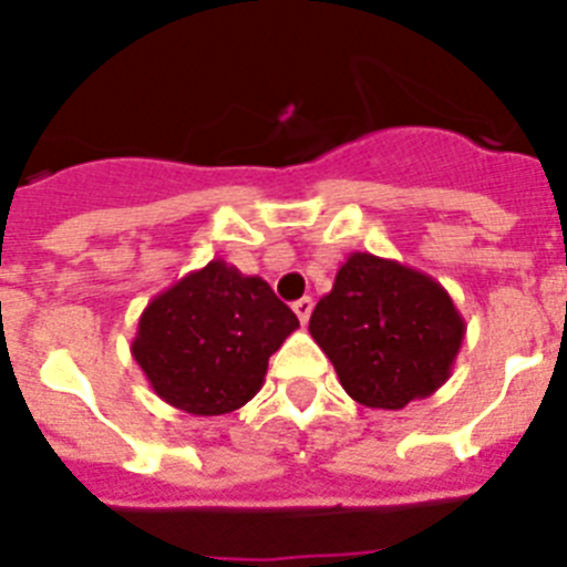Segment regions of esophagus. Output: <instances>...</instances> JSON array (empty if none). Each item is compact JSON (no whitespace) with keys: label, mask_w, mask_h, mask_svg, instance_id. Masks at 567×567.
<instances>
[{"label":"esophagus","mask_w":567,"mask_h":567,"mask_svg":"<svg viewBox=\"0 0 567 567\" xmlns=\"http://www.w3.org/2000/svg\"><path fill=\"white\" fill-rule=\"evenodd\" d=\"M312 298H300V300H295L292 303V309H295V315H298V320L300 323H309V315H312Z\"/></svg>","instance_id":"1"}]
</instances>
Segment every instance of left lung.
Returning <instances> with one entry per match:
<instances>
[{"instance_id":"left-lung-1","label":"left lung","mask_w":567,"mask_h":567,"mask_svg":"<svg viewBox=\"0 0 567 567\" xmlns=\"http://www.w3.org/2000/svg\"><path fill=\"white\" fill-rule=\"evenodd\" d=\"M309 332L340 385L369 409L398 412L452 378L465 320L432 275L352 252L318 300Z\"/></svg>"}]
</instances>
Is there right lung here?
Masks as SVG:
<instances>
[{"label": "right lung", "instance_id": "right-lung-1", "mask_svg": "<svg viewBox=\"0 0 567 567\" xmlns=\"http://www.w3.org/2000/svg\"><path fill=\"white\" fill-rule=\"evenodd\" d=\"M295 329L267 280L215 258L150 300L130 352L164 403L215 417L260 392L269 358Z\"/></svg>", "mask_w": 567, "mask_h": 567}]
</instances>
